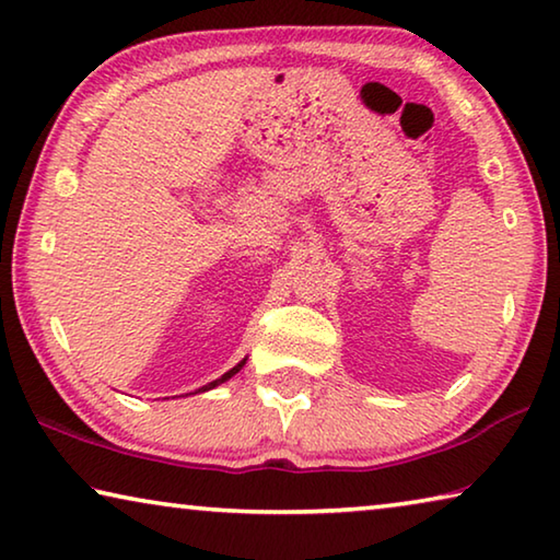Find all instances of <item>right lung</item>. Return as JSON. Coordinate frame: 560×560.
<instances>
[{"mask_svg": "<svg viewBox=\"0 0 560 560\" xmlns=\"http://www.w3.org/2000/svg\"><path fill=\"white\" fill-rule=\"evenodd\" d=\"M244 363H246V358L244 360H240V363H236L234 368H232V371H226L222 377H217V381H212V383H207V385H202L200 387V390H195V393H189V395H197V393H207V390H212V387H217V385H222V383H226V381H230V377H234L236 373H240L242 371V368H244Z\"/></svg>", "mask_w": 560, "mask_h": 560, "instance_id": "1", "label": "right lung"}]
</instances>
